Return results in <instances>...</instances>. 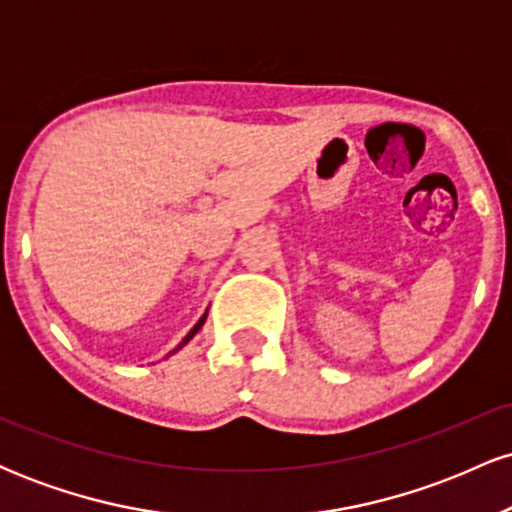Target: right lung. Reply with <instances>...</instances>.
<instances>
[{"label":"right lung","mask_w":512,"mask_h":512,"mask_svg":"<svg viewBox=\"0 0 512 512\" xmlns=\"http://www.w3.org/2000/svg\"><path fill=\"white\" fill-rule=\"evenodd\" d=\"M207 313H209V310H207ZM207 313H204L202 317H199V322H197V325H195V327H192V330L185 334V339H182V342H180L178 346H175V349H170V351H168V354H166V358H168V356H173V354H175V351H180V349H182V346H185L187 342H190V339H192V337H195V334H197L199 330H202L204 320H207Z\"/></svg>","instance_id":"1"}]
</instances>
